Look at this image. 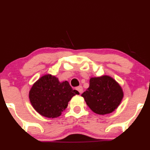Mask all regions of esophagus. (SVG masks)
<instances>
[{
	"label": "esophagus",
	"mask_w": 150,
	"mask_h": 150,
	"mask_svg": "<svg viewBox=\"0 0 150 150\" xmlns=\"http://www.w3.org/2000/svg\"><path fill=\"white\" fill-rule=\"evenodd\" d=\"M76 89L77 90V91H79V92H80V93H82V91H83V88H82V86H77V87H76Z\"/></svg>",
	"instance_id": "obj_1"
}]
</instances>
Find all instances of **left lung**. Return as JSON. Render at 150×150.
<instances>
[{"instance_id": "left-lung-1", "label": "left lung", "mask_w": 150, "mask_h": 150, "mask_svg": "<svg viewBox=\"0 0 150 150\" xmlns=\"http://www.w3.org/2000/svg\"><path fill=\"white\" fill-rule=\"evenodd\" d=\"M82 96L93 112L105 115L118 107L123 98V91L114 79L105 75L90 79L89 87Z\"/></svg>"}]
</instances>
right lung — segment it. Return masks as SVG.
<instances>
[{"mask_svg":"<svg viewBox=\"0 0 150 150\" xmlns=\"http://www.w3.org/2000/svg\"><path fill=\"white\" fill-rule=\"evenodd\" d=\"M67 81L59 82L51 75H44L32 86L29 99L32 105L39 114L48 118L59 117L67 108L68 102L75 94Z\"/></svg>","mask_w":150,"mask_h":150,"instance_id":"1","label":"right lung"}]
</instances>
